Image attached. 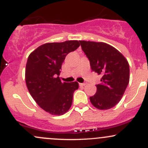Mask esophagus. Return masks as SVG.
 I'll return each instance as SVG.
<instances>
[{"label": "esophagus", "mask_w": 148, "mask_h": 148, "mask_svg": "<svg viewBox=\"0 0 148 148\" xmlns=\"http://www.w3.org/2000/svg\"><path fill=\"white\" fill-rule=\"evenodd\" d=\"M80 86H85L86 85V83H83V84H79Z\"/></svg>", "instance_id": "1"}]
</instances>
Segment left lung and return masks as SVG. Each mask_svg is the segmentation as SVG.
<instances>
[{
  "label": "left lung",
  "instance_id": "1",
  "mask_svg": "<svg viewBox=\"0 0 148 148\" xmlns=\"http://www.w3.org/2000/svg\"><path fill=\"white\" fill-rule=\"evenodd\" d=\"M79 42L92 70L101 76V83L96 85L95 95L90 97V102L99 110L113 108L122 99L130 81L128 61L116 49L104 42Z\"/></svg>",
  "mask_w": 148,
  "mask_h": 148
}]
</instances>
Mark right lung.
<instances>
[{"label":"right lung","instance_id":"1","mask_svg":"<svg viewBox=\"0 0 148 148\" xmlns=\"http://www.w3.org/2000/svg\"><path fill=\"white\" fill-rule=\"evenodd\" d=\"M80 46L77 40L46 43L30 54L25 79L30 95L47 113L61 115L70 108L76 81L61 82L59 75L66 56Z\"/></svg>","mask_w":148,"mask_h":148}]
</instances>
